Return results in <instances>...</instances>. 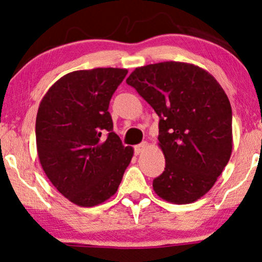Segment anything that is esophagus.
Listing matches in <instances>:
<instances>
[{
    "label": "esophagus",
    "mask_w": 262,
    "mask_h": 262,
    "mask_svg": "<svg viewBox=\"0 0 262 262\" xmlns=\"http://www.w3.org/2000/svg\"><path fill=\"white\" fill-rule=\"evenodd\" d=\"M148 147V143L147 142H142V143L137 144V146H135V154H141L142 151H144V149Z\"/></svg>",
    "instance_id": "obj_1"
}]
</instances>
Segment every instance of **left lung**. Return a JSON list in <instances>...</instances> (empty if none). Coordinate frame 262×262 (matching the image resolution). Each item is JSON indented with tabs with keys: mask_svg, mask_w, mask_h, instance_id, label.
I'll return each instance as SVG.
<instances>
[{
	"mask_svg": "<svg viewBox=\"0 0 262 262\" xmlns=\"http://www.w3.org/2000/svg\"><path fill=\"white\" fill-rule=\"evenodd\" d=\"M159 116L165 169L153 181L160 198L188 204L215 185L232 153V109L215 77L188 63L136 68L126 80Z\"/></svg>",
	"mask_w": 262,
	"mask_h": 262,
	"instance_id": "obj_1",
	"label": "left lung"
}]
</instances>
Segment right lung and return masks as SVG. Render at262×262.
<instances>
[{
  "instance_id": "1",
  "label": "right lung",
  "mask_w": 262,
  "mask_h": 262,
  "mask_svg": "<svg viewBox=\"0 0 262 262\" xmlns=\"http://www.w3.org/2000/svg\"><path fill=\"white\" fill-rule=\"evenodd\" d=\"M126 74L119 68L69 73L38 106L35 134L41 166L76 205L95 206L114 195L134 156L113 131L108 112Z\"/></svg>"
}]
</instances>
